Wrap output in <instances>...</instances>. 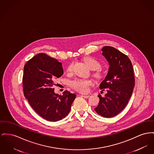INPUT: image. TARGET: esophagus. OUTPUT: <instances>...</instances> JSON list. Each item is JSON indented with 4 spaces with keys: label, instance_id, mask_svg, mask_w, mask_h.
Instances as JSON below:
<instances>
[{
    "label": "esophagus",
    "instance_id": "obj_1",
    "mask_svg": "<svg viewBox=\"0 0 154 154\" xmlns=\"http://www.w3.org/2000/svg\"><path fill=\"white\" fill-rule=\"evenodd\" d=\"M81 97H84V98H88L90 96V95H81Z\"/></svg>",
    "mask_w": 154,
    "mask_h": 154
}]
</instances>
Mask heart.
<instances>
[{
    "label": "heart",
    "instance_id": "1",
    "mask_svg": "<svg viewBox=\"0 0 154 154\" xmlns=\"http://www.w3.org/2000/svg\"><path fill=\"white\" fill-rule=\"evenodd\" d=\"M85 63L88 64L91 69L93 70H98L97 72L95 74V76L97 77H101V73L99 71V69L100 67V62L94 57H87L85 59ZM73 69V63L70 64L67 69V72H72ZM92 82L89 80H83V79H77L75 80L72 82V88L82 93H87L90 87L92 85Z\"/></svg>",
    "mask_w": 154,
    "mask_h": 154
}]
</instances>
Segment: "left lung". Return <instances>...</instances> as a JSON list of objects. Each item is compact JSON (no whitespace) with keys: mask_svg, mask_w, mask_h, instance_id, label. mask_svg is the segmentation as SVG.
<instances>
[{"mask_svg":"<svg viewBox=\"0 0 154 154\" xmlns=\"http://www.w3.org/2000/svg\"><path fill=\"white\" fill-rule=\"evenodd\" d=\"M102 51L109 67L100 88H106L107 93L105 97L98 95L100 103L94 109L104 118H112L126 107L134 87V75L132 63L126 54L108 46H104Z\"/></svg>","mask_w":154,"mask_h":154,"instance_id":"obj_1","label":"left lung"}]
</instances>
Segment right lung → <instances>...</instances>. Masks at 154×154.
Wrapping results in <instances>:
<instances>
[{"instance_id": "obj_1", "label": "right lung", "mask_w": 154, "mask_h": 154, "mask_svg": "<svg viewBox=\"0 0 154 154\" xmlns=\"http://www.w3.org/2000/svg\"><path fill=\"white\" fill-rule=\"evenodd\" d=\"M63 74L62 64L45 54H36L24 67V95L36 113L50 122L65 118L76 97L67 90L62 95L54 93V80Z\"/></svg>"}]
</instances>
